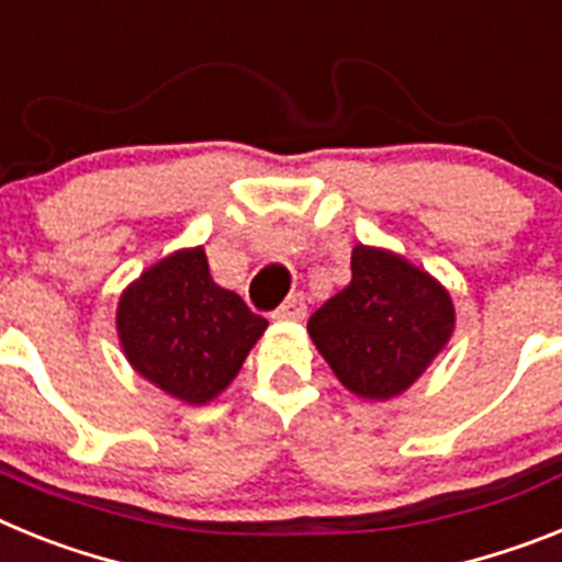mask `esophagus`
<instances>
[{"mask_svg": "<svg viewBox=\"0 0 562 562\" xmlns=\"http://www.w3.org/2000/svg\"><path fill=\"white\" fill-rule=\"evenodd\" d=\"M277 319H305L308 316V305H305V296L291 294L280 308H277Z\"/></svg>", "mask_w": 562, "mask_h": 562, "instance_id": "34e87169", "label": "esophagus"}]
</instances>
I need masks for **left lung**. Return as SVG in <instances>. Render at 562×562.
<instances>
[{"label":"left lung","mask_w":562,"mask_h":562,"mask_svg":"<svg viewBox=\"0 0 562 562\" xmlns=\"http://www.w3.org/2000/svg\"><path fill=\"white\" fill-rule=\"evenodd\" d=\"M456 325L450 294L382 248L356 246L350 285L308 319V334L350 393L384 402L416 382Z\"/></svg>","instance_id":"left-lung-1"}]
</instances>
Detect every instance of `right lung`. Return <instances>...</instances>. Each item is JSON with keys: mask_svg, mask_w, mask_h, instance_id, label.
Wrapping results in <instances>:
<instances>
[{"mask_svg": "<svg viewBox=\"0 0 562 562\" xmlns=\"http://www.w3.org/2000/svg\"><path fill=\"white\" fill-rule=\"evenodd\" d=\"M266 325L240 296L212 280L203 248L160 260L119 302L126 359L187 404H206L226 390Z\"/></svg>", "mask_w": 562, "mask_h": 562, "instance_id": "1", "label": "right lung"}]
</instances>
